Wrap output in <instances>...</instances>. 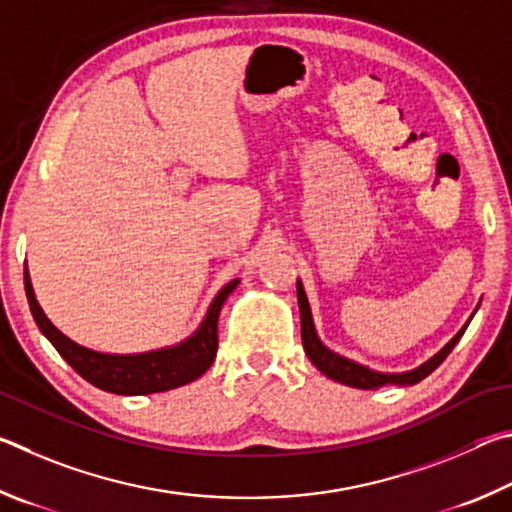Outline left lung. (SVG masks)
<instances>
[{
    "label": "left lung",
    "instance_id": "1",
    "mask_svg": "<svg viewBox=\"0 0 512 512\" xmlns=\"http://www.w3.org/2000/svg\"><path fill=\"white\" fill-rule=\"evenodd\" d=\"M297 299H299V310H301V339H303V348H306V355L310 357V362L317 366V369L326 375V378L348 384V387L355 389H378L384 387V384H398V387H407V384H416L423 378H427L438 364H441L447 355H450L452 348L459 342L461 335L465 333V324L459 333L452 337V342L447 344L443 351H438L432 360H427L425 364H420L418 369L407 371V373H380L373 371L369 366H362L348 357H342L335 351H330L324 344L315 330V321H312V312H310V303L306 297V290H303L301 281H297Z\"/></svg>",
    "mask_w": 512,
    "mask_h": 512
}]
</instances>
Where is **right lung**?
<instances>
[{"instance_id": "1", "label": "right lung", "mask_w": 512, "mask_h": 512, "mask_svg": "<svg viewBox=\"0 0 512 512\" xmlns=\"http://www.w3.org/2000/svg\"><path fill=\"white\" fill-rule=\"evenodd\" d=\"M238 279L229 281L215 294L209 312L202 319L195 333L175 346L159 348V351L134 353V355H110L98 353L71 342L67 335L51 324L44 315L38 299H35L29 272H24V290L29 299L31 315L42 335L49 339L53 348L62 355L71 369L80 378H85L94 387L119 393V396H143V393L170 391L193 382L206 373L218 353V317L222 303L236 290Z\"/></svg>"}]
</instances>
